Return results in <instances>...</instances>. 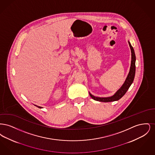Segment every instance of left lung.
I'll return each instance as SVG.
<instances>
[{"instance_id":"obj_1","label":"left lung","mask_w":155,"mask_h":155,"mask_svg":"<svg viewBox=\"0 0 155 155\" xmlns=\"http://www.w3.org/2000/svg\"><path fill=\"white\" fill-rule=\"evenodd\" d=\"M129 45L131 48V67L130 70L129 74L128 75L125 82L124 84L122 85V87L119 89L117 92L113 95L111 97H95L93 96L92 94L89 93V95L91 97L94 99L96 101H99V102H113V101H118L120 99H121L123 96H124L127 92V90L129 89L131 85L132 84L134 77H135V54L134 50L133 49V46L130 44V42H128Z\"/></svg>"}]
</instances>
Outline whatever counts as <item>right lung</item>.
Returning <instances> with one entry per match:
<instances>
[{"label":"right lung","instance_id":"add662e5","mask_svg":"<svg viewBox=\"0 0 155 155\" xmlns=\"http://www.w3.org/2000/svg\"><path fill=\"white\" fill-rule=\"evenodd\" d=\"M36 106V105H35ZM37 106L38 107H39V108H42V107H40V106Z\"/></svg>","mask_w":155,"mask_h":155}]
</instances>
